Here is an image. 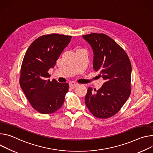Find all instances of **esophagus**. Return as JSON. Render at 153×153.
<instances>
[{"label": "esophagus", "instance_id": "34e87169", "mask_svg": "<svg viewBox=\"0 0 153 153\" xmlns=\"http://www.w3.org/2000/svg\"><path fill=\"white\" fill-rule=\"evenodd\" d=\"M78 85V83H76V82H74V81H71L70 82H69V86H70V87L71 88H72V89H74V88H75L76 86H77Z\"/></svg>", "mask_w": 153, "mask_h": 153}]
</instances>
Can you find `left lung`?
<instances>
[{
  "label": "left lung",
  "instance_id": "8db88e82",
  "mask_svg": "<svg viewBox=\"0 0 153 153\" xmlns=\"http://www.w3.org/2000/svg\"><path fill=\"white\" fill-rule=\"evenodd\" d=\"M94 53L93 68L100 71L105 82L98 90L89 87L85 97L86 106L96 117L107 118L120 111L131 94V64L124 50L102 33L83 35Z\"/></svg>",
  "mask_w": 153,
  "mask_h": 153
}]
</instances>
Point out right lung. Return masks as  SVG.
<instances>
[{"mask_svg":"<svg viewBox=\"0 0 153 153\" xmlns=\"http://www.w3.org/2000/svg\"><path fill=\"white\" fill-rule=\"evenodd\" d=\"M71 38L56 33L41 36L31 43L25 54L20 85L32 107L41 114L53 113L64 102L69 84L55 79L50 81L48 71L54 67Z\"/></svg>","mask_w":153,"mask_h":153,"instance_id":"right-lung-1","label":"right lung"}]
</instances>
